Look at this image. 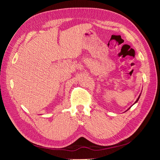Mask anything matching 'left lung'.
Returning <instances> with one entry per match:
<instances>
[{
    "label": "left lung",
    "mask_w": 160,
    "mask_h": 160,
    "mask_svg": "<svg viewBox=\"0 0 160 160\" xmlns=\"http://www.w3.org/2000/svg\"><path fill=\"white\" fill-rule=\"evenodd\" d=\"M140 96H141V93H140V95H139V97H138V98L137 99V100H136V101H135V103H133V105L135 104V103H136L138 102V100H139V98H140ZM132 106H131V107H130V108H128V109H127L126 111H128V110H129V109H130L131 108H132Z\"/></svg>",
    "instance_id": "8db88e82"
}]
</instances>
